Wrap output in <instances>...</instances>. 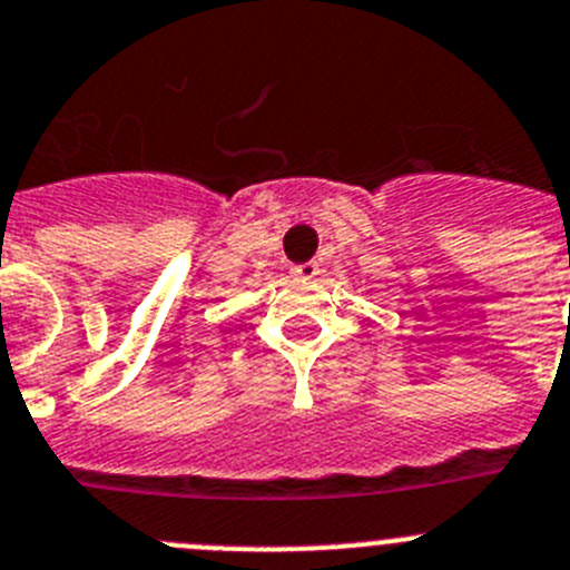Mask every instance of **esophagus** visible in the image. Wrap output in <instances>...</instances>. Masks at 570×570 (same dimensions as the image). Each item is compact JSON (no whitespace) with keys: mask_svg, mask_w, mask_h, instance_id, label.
<instances>
[{"mask_svg":"<svg viewBox=\"0 0 570 570\" xmlns=\"http://www.w3.org/2000/svg\"><path fill=\"white\" fill-rule=\"evenodd\" d=\"M292 275H295V278H315V275H317V264H315V261H309V264L292 267Z\"/></svg>","mask_w":570,"mask_h":570,"instance_id":"obj_1","label":"esophagus"}]
</instances>
